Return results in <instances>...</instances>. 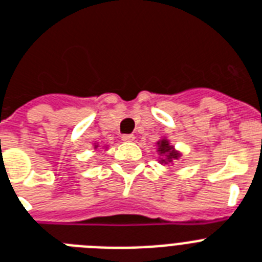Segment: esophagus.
Listing matches in <instances>:
<instances>
[{
	"instance_id": "34e87169",
	"label": "esophagus",
	"mask_w": 262,
	"mask_h": 262,
	"mask_svg": "<svg viewBox=\"0 0 262 262\" xmlns=\"http://www.w3.org/2000/svg\"><path fill=\"white\" fill-rule=\"evenodd\" d=\"M121 139H122V141H125V143H130V141H133V140H135V136H133V135H123Z\"/></svg>"
}]
</instances>
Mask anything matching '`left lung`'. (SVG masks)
Listing matches in <instances>:
<instances>
[{
	"label": "left lung",
	"mask_w": 262,
	"mask_h": 262,
	"mask_svg": "<svg viewBox=\"0 0 262 262\" xmlns=\"http://www.w3.org/2000/svg\"><path fill=\"white\" fill-rule=\"evenodd\" d=\"M158 144H159V148H158V151H159L160 154L166 155V158H167V160L162 159V162L167 163V162H170V160H172V159H178L179 154L177 151H174V148H172L171 145L168 144L167 140H160Z\"/></svg>",
	"instance_id": "left-lung-1"
}]
</instances>
